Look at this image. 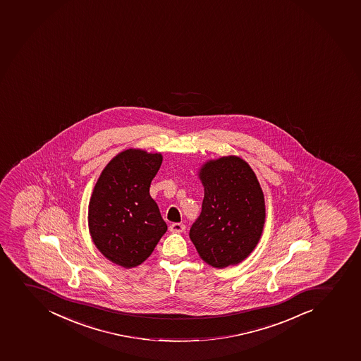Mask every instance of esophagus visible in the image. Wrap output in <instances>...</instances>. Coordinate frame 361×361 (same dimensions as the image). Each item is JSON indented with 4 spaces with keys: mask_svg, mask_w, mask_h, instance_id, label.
Wrapping results in <instances>:
<instances>
[{
    "mask_svg": "<svg viewBox=\"0 0 361 361\" xmlns=\"http://www.w3.org/2000/svg\"><path fill=\"white\" fill-rule=\"evenodd\" d=\"M185 230H186V226L181 223L171 224V226H169V231L173 232V233H180V232H183Z\"/></svg>",
    "mask_w": 361,
    "mask_h": 361,
    "instance_id": "1",
    "label": "esophagus"
}]
</instances>
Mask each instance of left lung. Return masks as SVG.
Listing matches in <instances>:
<instances>
[{"instance_id":"1","label":"left lung","mask_w":361,"mask_h":361,"mask_svg":"<svg viewBox=\"0 0 361 361\" xmlns=\"http://www.w3.org/2000/svg\"><path fill=\"white\" fill-rule=\"evenodd\" d=\"M197 176L204 201L190 227V240L213 268L239 264L255 250L264 228V194L258 178L245 160L234 155L206 161Z\"/></svg>"}]
</instances>
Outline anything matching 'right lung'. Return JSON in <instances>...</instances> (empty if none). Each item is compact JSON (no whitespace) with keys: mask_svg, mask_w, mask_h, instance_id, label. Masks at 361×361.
Instances as JSON below:
<instances>
[{"mask_svg":"<svg viewBox=\"0 0 361 361\" xmlns=\"http://www.w3.org/2000/svg\"><path fill=\"white\" fill-rule=\"evenodd\" d=\"M162 160L161 152L126 149L105 166L93 188L90 235L105 258L123 268L142 264L167 231L149 194Z\"/></svg>","mask_w":361,"mask_h":361,"instance_id":"add662e5","label":"right lung"}]
</instances>
